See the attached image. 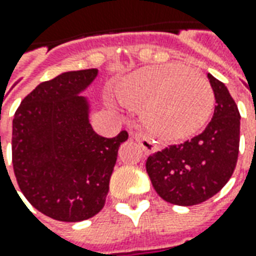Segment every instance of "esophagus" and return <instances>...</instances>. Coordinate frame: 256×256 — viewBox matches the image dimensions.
Wrapping results in <instances>:
<instances>
[{"instance_id":"obj_1","label":"esophagus","mask_w":256,"mask_h":256,"mask_svg":"<svg viewBox=\"0 0 256 256\" xmlns=\"http://www.w3.org/2000/svg\"><path fill=\"white\" fill-rule=\"evenodd\" d=\"M134 138H136V141L142 146V150H144L146 154H154V152H156V151L159 150L158 146L155 144V141L151 140L146 134L144 133L134 134Z\"/></svg>"}]
</instances>
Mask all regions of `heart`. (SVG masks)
Instances as JSON below:
<instances>
[{"label": "heart", "mask_w": 256, "mask_h": 256, "mask_svg": "<svg viewBox=\"0 0 256 256\" xmlns=\"http://www.w3.org/2000/svg\"><path fill=\"white\" fill-rule=\"evenodd\" d=\"M118 97L128 106H142L146 128L168 141L198 133L215 105L208 78L180 64L146 66L130 73L119 84Z\"/></svg>", "instance_id": "b5f03b06"}]
</instances>
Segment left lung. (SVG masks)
I'll return each mask as SVG.
<instances>
[{
    "label": "left lung",
    "mask_w": 256,
    "mask_h": 256,
    "mask_svg": "<svg viewBox=\"0 0 256 256\" xmlns=\"http://www.w3.org/2000/svg\"><path fill=\"white\" fill-rule=\"evenodd\" d=\"M215 92L214 118L202 133L150 155L146 173L166 202L191 206L209 200L232 178L240 146V112L228 87L208 73Z\"/></svg>",
    "instance_id": "8db88e82"
}]
</instances>
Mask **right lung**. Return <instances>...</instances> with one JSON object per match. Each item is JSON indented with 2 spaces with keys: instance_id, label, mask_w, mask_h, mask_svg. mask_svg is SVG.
Masks as SVG:
<instances>
[{
  "instance_id": "obj_1",
  "label": "right lung",
  "mask_w": 256,
  "mask_h": 256,
  "mask_svg": "<svg viewBox=\"0 0 256 256\" xmlns=\"http://www.w3.org/2000/svg\"><path fill=\"white\" fill-rule=\"evenodd\" d=\"M98 69L58 74L36 87L12 122V164L19 188L41 214L60 222L90 219L104 208L118 150L128 138L98 136L83 97Z\"/></svg>"
}]
</instances>
